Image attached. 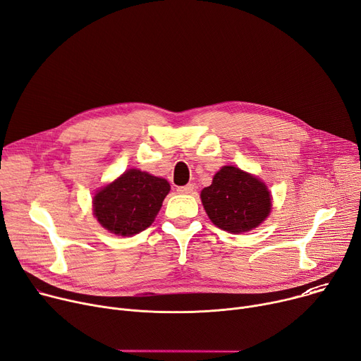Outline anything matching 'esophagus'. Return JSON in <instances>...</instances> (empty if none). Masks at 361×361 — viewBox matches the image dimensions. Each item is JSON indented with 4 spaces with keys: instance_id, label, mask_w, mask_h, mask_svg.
<instances>
[{
    "instance_id": "34e87169",
    "label": "esophagus",
    "mask_w": 361,
    "mask_h": 361,
    "mask_svg": "<svg viewBox=\"0 0 361 361\" xmlns=\"http://www.w3.org/2000/svg\"><path fill=\"white\" fill-rule=\"evenodd\" d=\"M193 189H195V186H193L192 183L185 185V186H178V188H176V190H178L179 193H192Z\"/></svg>"
}]
</instances>
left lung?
I'll list each match as a JSON object with an SVG mask.
<instances>
[{
	"instance_id": "1",
	"label": "left lung",
	"mask_w": 361,
	"mask_h": 361,
	"mask_svg": "<svg viewBox=\"0 0 361 361\" xmlns=\"http://www.w3.org/2000/svg\"><path fill=\"white\" fill-rule=\"evenodd\" d=\"M201 200L212 223L233 234L260 226L271 208L266 185L234 166H224L215 173L211 186L202 189Z\"/></svg>"
}]
</instances>
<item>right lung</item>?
<instances>
[{"mask_svg": "<svg viewBox=\"0 0 361 361\" xmlns=\"http://www.w3.org/2000/svg\"><path fill=\"white\" fill-rule=\"evenodd\" d=\"M169 190L166 179L130 169L97 193L94 214L108 231L134 235L152 226Z\"/></svg>", "mask_w": 361, "mask_h": 361, "instance_id": "right-lung-1", "label": "right lung"}]
</instances>
